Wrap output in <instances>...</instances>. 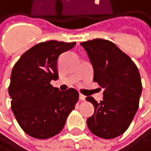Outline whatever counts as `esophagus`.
I'll return each instance as SVG.
<instances>
[{
  "label": "esophagus",
  "instance_id": "esophagus-1",
  "mask_svg": "<svg viewBox=\"0 0 151 151\" xmlns=\"http://www.w3.org/2000/svg\"><path fill=\"white\" fill-rule=\"evenodd\" d=\"M79 97H80V100H81V101L85 100V98H86V96H85L84 95H82V94H80Z\"/></svg>",
  "mask_w": 151,
  "mask_h": 151
}]
</instances>
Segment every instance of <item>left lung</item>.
<instances>
[{
    "mask_svg": "<svg viewBox=\"0 0 151 151\" xmlns=\"http://www.w3.org/2000/svg\"><path fill=\"white\" fill-rule=\"evenodd\" d=\"M94 69V81L104 89V100L92 96L95 112L88 119L89 130L104 139H113L129 127L139 108L142 86L138 68L132 59L113 42L95 39L81 44Z\"/></svg>",
    "mask_w": 151,
    "mask_h": 151,
    "instance_id": "obj_1",
    "label": "left lung"
}]
</instances>
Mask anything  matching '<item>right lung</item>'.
<instances>
[{
	"mask_svg": "<svg viewBox=\"0 0 151 151\" xmlns=\"http://www.w3.org/2000/svg\"><path fill=\"white\" fill-rule=\"evenodd\" d=\"M76 42L48 40L24 52L12 69L9 95L21 128L30 136L47 139L59 134L79 99L76 89L59 91L57 60Z\"/></svg>",
	"mask_w": 151,
	"mask_h": 151,
	"instance_id": "obj_1",
	"label": "right lung"
}]
</instances>
